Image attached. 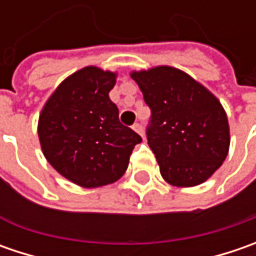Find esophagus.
I'll use <instances>...</instances> for the list:
<instances>
[{"instance_id": "1", "label": "esophagus", "mask_w": 256, "mask_h": 256, "mask_svg": "<svg viewBox=\"0 0 256 256\" xmlns=\"http://www.w3.org/2000/svg\"><path fill=\"white\" fill-rule=\"evenodd\" d=\"M132 130L135 131V132H138L141 136H144V128H142V125L141 124H134L132 125Z\"/></svg>"}]
</instances>
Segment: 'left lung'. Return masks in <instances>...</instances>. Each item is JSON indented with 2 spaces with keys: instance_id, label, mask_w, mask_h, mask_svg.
<instances>
[{
  "instance_id": "1",
  "label": "left lung",
  "mask_w": 256,
  "mask_h": 256,
  "mask_svg": "<svg viewBox=\"0 0 256 256\" xmlns=\"http://www.w3.org/2000/svg\"><path fill=\"white\" fill-rule=\"evenodd\" d=\"M131 78L151 108L146 140L164 180L174 186L206 181L230 150L228 118L218 98L168 65L132 71Z\"/></svg>"
}]
</instances>
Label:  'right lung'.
Returning <instances> with one entry per match:
<instances>
[{
  "mask_svg": "<svg viewBox=\"0 0 256 256\" xmlns=\"http://www.w3.org/2000/svg\"><path fill=\"white\" fill-rule=\"evenodd\" d=\"M116 74L85 66L65 78L45 102L38 136L46 161L84 188L118 181L142 138L120 122L110 100Z\"/></svg>",
  "mask_w": 256,
  "mask_h": 256,
  "instance_id": "add662e5",
  "label": "right lung"
}]
</instances>
